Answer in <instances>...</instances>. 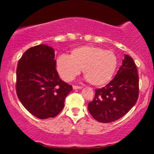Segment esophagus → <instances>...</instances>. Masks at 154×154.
<instances>
[{"label":"esophagus","mask_w":154,"mask_h":154,"mask_svg":"<svg viewBox=\"0 0 154 154\" xmlns=\"http://www.w3.org/2000/svg\"><path fill=\"white\" fill-rule=\"evenodd\" d=\"M82 86L73 85V89H74V90H79V89H82Z\"/></svg>","instance_id":"esophagus-1"}]
</instances>
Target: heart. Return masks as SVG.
Wrapping results in <instances>:
<instances>
[{
    "label": "heart",
    "instance_id": "b5f03b06",
    "mask_svg": "<svg viewBox=\"0 0 154 154\" xmlns=\"http://www.w3.org/2000/svg\"><path fill=\"white\" fill-rule=\"evenodd\" d=\"M118 59L112 51L93 45H83L71 51L69 56L61 55L56 60L60 77L71 81L82 69L88 82L95 87L106 85L111 81L117 66Z\"/></svg>",
    "mask_w": 154,
    "mask_h": 154
}]
</instances>
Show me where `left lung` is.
<instances>
[{"instance_id":"left-lung-1","label":"left lung","mask_w":154,"mask_h":154,"mask_svg":"<svg viewBox=\"0 0 154 154\" xmlns=\"http://www.w3.org/2000/svg\"><path fill=\"white\" fill-rule=\"evenodd\" d=\"M138 94L137 67L133 59L125 54L114 78L106 87L95 90V98L88 103V111L100 122H112L135 106Z\"/></svg>"}]
</instances>
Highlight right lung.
I'll return each mask as SVG.
<instances>
[{
	"label": "right lung",
	"instance_id": "add662e5",
	"mask_svg": "<svg viewBox=\"0 0 154 154\" xmlns=\"http://www.w3.org/2000/svg\"><path fill=\"white\" fill-rule=\"evenodd\" d=\"M54 50L42 44L24 52L17 68L16 91L24 108L39 119L54 117L64 106L72 86L60 79Z\"/></svg>",
	"mask_w": 154,
	"mask_h": 154
}]
</instances>
